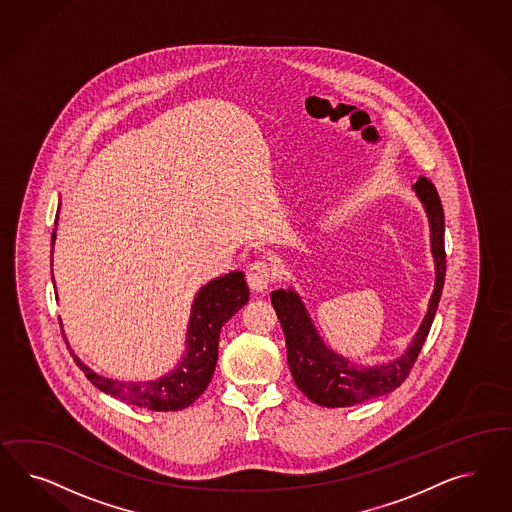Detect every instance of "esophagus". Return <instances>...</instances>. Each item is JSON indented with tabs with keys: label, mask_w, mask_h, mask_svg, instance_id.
Wrapping results in <instances>:
<instances>
[{
	"label": "esophagus",
	"mask_w": 512,
	"mask_h": 512,
	"mask_svg": "<svg viewBox=\"0 0 512 512\" xmlns=\"http://www.w3.org/2000/svg\"><path fill=\"white\" fill-rule=\"evenodd\" d=\"M274 276H276V266L270 261H255V263L249 264L248 272H246L248 285L255 293L266 291Z\"/></svg>",
	"instance_id": "34e87169"
}]
</instances>
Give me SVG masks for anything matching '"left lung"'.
Here are the masks:
<instances>
[{
    "instance_id": "left-lung-1",
    "label": "left lung",
    "mask_w": 512,
    "mask_h": 512,
    "mask_svg": "<svg viewBox=\"0 0 512 512\" xmlns=\"http://www.w3.org/2000/svg\"><path fill=\"white\" fill-rule=\"evenodd\" d=\"M413 191L422 204L430 225V251L434 257L435 285L428 302V311L403 355L373 366L357 364L326 345L311 321L310 311L295 289H278L270 295L285 334L287 362L296 387L317 405L351 407L392 392L405 381L428 338L439 298L443 293L447 270L445 214L439 195L430 180L420 176Z\"/></svg>"
}]
</instances>
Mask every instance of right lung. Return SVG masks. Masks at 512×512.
I'll return each mask as SVG.
<instances>
[{"mask_svg": "<svg viewBox=\"0 0 512 512\" xmlns=\"http://www.w3.org/2000/svg\"><path fill=\"white\" fill-rule=\"evenodd\" d=\"M62 206V201H60ZM54 225L58 227V214ZM56 229L52 231L54 251ZM249 289L244 272L234 270L202 285L193 298L187 323L186 349L176 366L150 381H120L93 372L71 351L78 368L93 387L118 398L120 402L150 411H180L195 402L208 387L217 364L219 332L236 311L248 304ZM62 326V319H60ZM63 332V330H62ZM65 338V332H63ZM69 347V341L65 338Z\"/></svg>", "mask_w": 512, "mask_h": 512, "instance_id": "1", "label": "right lung"}]
</instances>
